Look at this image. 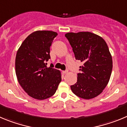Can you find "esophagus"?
<instances>
[{
    "label": "esophagus",
    "instance_id": "34e87169",
    "mask_svg": "<svg viewBox=\"0 0 127 127\" xmlns=\"http://www.w3.org/2000/svg\"><path fill=\"white\" fill-rule=\"evenodd\" d=\"M68 70L63 71V74H66V73H68Z\"/></svg>",
    "mask_w": 127,
    "mask_h": 127
}]
</instances>
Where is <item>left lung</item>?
I'll return each instance as SVG.
<instances>
[{"label": "left lung", "instance_id": "obj_1", "mask_svg": "<svg viewBox=\"0 0 127 127\" xmlns=\"http://www.w3.org/2000/svg\"><path fill=\"white\" fill-rule=\"evenodd\" d=\"M75 59L83 63L80 66L77 82L71 85L76 95L91 99L99 95L108 85L113 68V61L108 45L99 35L89 32L67 33Z\"/></svg>", "mask_w": 127, "mask_h": 127}]
</instances>
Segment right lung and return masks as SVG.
<instances>
[{
	"label": "right lung",
	"instance_id": "add662e5",
	"mask_svg": "<svg viewBox=\"0 0 127 127\" xmlns=\"http://www.w3.org/2000/svg\"><path fill=\"white\" fill-rule=\"evenodd\" d=\"M58 33L36 31L28 35L18 50L16 74L19 83L32 97L44 100L52 96L61 81L60 71L47 67L50 47Z\"/></svg>",
	"mask_w": 127,
	"mask_h": 127
}]
</instances>
